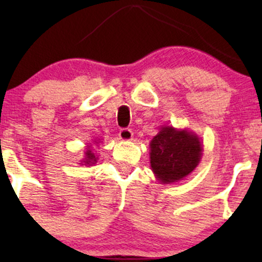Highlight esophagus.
<instances>
[{"instance_id": "obj_1", "label": "esophagus", "mask_w": 262, "mask_h": 262, "mask_svg": "<svg viewBox=\"0 0 262 262\" xmlns=\"http://www.w3.org/2000/svg\"><path fill=\"white\" fill-rule=\"evenodd\" d=\"M132 136H134V132H132L131 128H121L119 131V137L123 141H131Z\"/></svg>"}]
</instances>
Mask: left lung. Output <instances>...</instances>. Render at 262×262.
Instances as JSON below:
<instances>
[{"instance_id":"8db88e82","label":"left lung","mask_w":262,"mask_h":262,"mask_svg":"<svg viewBox=\"0 0 262 262\" xmlns=\"http://www.w3.org/2000/svg\"><path fill=\"white\" fill-rule=\"evenodd\" d=\"M202 144L194 134L163 127L150 143V164L163 184L179 181L193 171L202 157Z\"/></svg>"}]
</instances>
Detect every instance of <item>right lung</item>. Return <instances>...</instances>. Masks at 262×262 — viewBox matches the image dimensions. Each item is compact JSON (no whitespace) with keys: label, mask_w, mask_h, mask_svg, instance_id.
Segmentation results:
<instances>
[{"label":"right lung","mask_w":262,"mask_h":262,"mask_svg":"<svg viewBox=\"0 0 262 262\" xmlns=\"http://www.w3.org/2000/svg\"><path fill=\"white\" fill-rule=\"evenodd\" d=\"M84 162L87 164H92V163L96 162V159H95L94 154L92 152V150H87V151H85V161H84Z\"/></svg>","instance_id":"obj_1"}]
</instances>
